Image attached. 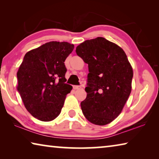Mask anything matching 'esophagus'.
Listing matches in <instances>:
<instances>
[{"mask_svg": "<svg viewBox=\"0 0 159 159\" xmlns=\"http://www.w3.org/2000/svg\"><path fill=\"white\" fill-rule=\"evenodd\" d=\"M81 88L80 85H74V89L75 90H78V89H80V88Z\"/></svg>", "mask_w": 159, "mask_h": 159, "instance_id": "1", "label": "esophagus"}]
</instances>
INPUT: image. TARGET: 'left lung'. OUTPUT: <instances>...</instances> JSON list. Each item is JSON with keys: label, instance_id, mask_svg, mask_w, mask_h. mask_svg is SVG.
<instances>
[{"label": "left lung", "instance_id": "left-lung-1", "mask_svg": "<svg viewBox=\"0 0 159 159\" xmlns=\"http://www.w3.org/2000/svg\"><path fill=\"white\" fill-rule=\"evenodd\" d=\"M76 52L89 70L83 114L93 124H108L121 113L131 93L133 68L122 48L102 37L84 41Z\"/></svg>", "mask_w": 159, "mask_h": 159}]
</instances>
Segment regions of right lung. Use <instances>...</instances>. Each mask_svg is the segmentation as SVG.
<instances>
[{
    "mask_svg": "<svg viewBox=\"0 0 159 159\" xmlns=\"http://www.w3.org/2000/svg\"><path fill=\"white\" fill-rule=\"evenodd\" d=\"M74 45L51 41L26 53L17 73V91L27 111L42 121L60 115L72 86L65 82L64 61Z\"/></svg>",
    "mask_w": 159,
    "mask_h": 159,
    "instance_id": "add662e5",
    "label": "right lung"
}]
</instances>
